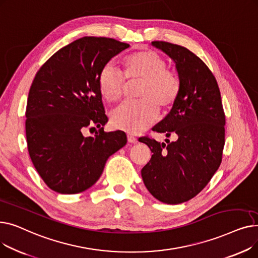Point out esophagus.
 <instances>
[{
  "label": "esophagus",
  "mask_w": 258,
  "mask_h": 258,
  "mask_svg": "<svg viewBox=\"0 0 258 258\" xmlns=\"http://www.w3.org/2000/svg\"><path fill=\"white\" fill-rule=\"evenodd\" d=\"M127 141L130 142V143H137L138 142V139L135 137V136H133V135H131V134H128L127 135Z\"/></svg>",
  "instance_id": "esophagus-1"
}]
</instances>
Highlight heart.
Wrapping results in <instances>:
<instances>
[{
    "mask_svg": "<svg viewBox=\"0 0 258 258\" xmlns=\"http://www.w3.org/2000/svg\"><path fill=\"white\" fill-rule=\"evenodd\" d=\"M124 74L130 80H140L136 101H124L111 113V122L116 128L130 133L146 130L158 116V104L169 107L180 91V79L168 69L165 60L153 50L139 51L123 61ZM101 96L110 102L118 100L123 93L125 79L114 63L103 67L98 78Z\"/></svg>",
    "mask_w": 258,
    "mask_h": 258,
    "instance_id": "heart-1",
    "label": "heart"
}]
</instances>
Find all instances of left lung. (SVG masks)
<instances>
[{
  "label": "left lung",
  "mask_w": 258,
  "mask_h": 258,
  "mask_svg": "<svg viewBox=\"0 0 258 258\" xmlns=\"http://www.w3.org/2000/svg\"><path fill=\"white\" fill-rule=\"evenodd\" d=\"M152 45L173 60L180 91L170 112L153 127L175 134L177 140L158 142L139 138L153 156L142 168L147 190L165 204H181L195 198L209 183L222 162L225 144V114L221 92L209 68L187 48L167 42Z\"/></svg>",
  "instance_id": "8db88e82"
}]
</instances>
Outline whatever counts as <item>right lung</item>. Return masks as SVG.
I'll use <instances>...</instances> for the list:
<instances>
[{"label": "right lung", "instance_id": "1", "mask_svg": "<svg viewBox=\"0 0 258 258\" xmlns=\"http://www.w3.org/2000/svg\"><path fill=\"white\" fill-rule=\"evenodd\" d=\"M128 44L85 36L59 49L42 66L26 107V138L32 163L46 185L62 195L87 190L98 181L108 157L126 144L107 122L98 78ZM99 128L93 137L86 129Z\"/></svg>", "mask_w": 258, "mask_h": 258}]
</instances>
